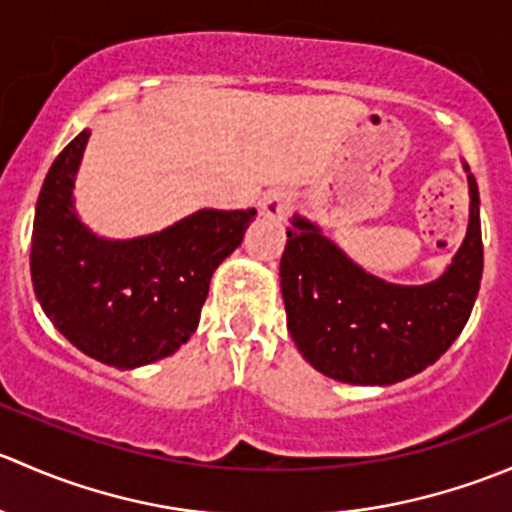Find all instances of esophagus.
I'll return each instance as SVG.
<instances>
[{"label":"esophagus","instance_id":"esophagus-1","mask_svg":"<svg viewBox=\"0 0 512 512\" xmlns=\"http://www.w3.org/2000/svg\"><path fill=\"white\" fill-rule=\"evenodd\" d=\"M289 205H292V198L282 190H272L262 198L260 203V215L267 220H285L289 213Z\"/></svg>","mask_w":512,"mask_h":512}]
</instances>
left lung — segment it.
<instances>
[{
	"instance_id": "1",
	"label": "left lung",
	"mask_w": 512,
	"mask_h": 512,
	"mask_svg": "<svg viewBox=\"0 0 512 512\" xmlns=\"http://www.w3.org/2000/svg\"><path fill=\"white\" fill-rule=\"evenodd\" d=\"M468 193L466 240L446 272L426 285L369 275L317 225L294 215L280 285L289 334L314 369L344 384L389 386L446 354L471 317L483 277L480 198L471 173Z\"/></svg>"
}]
</instances>
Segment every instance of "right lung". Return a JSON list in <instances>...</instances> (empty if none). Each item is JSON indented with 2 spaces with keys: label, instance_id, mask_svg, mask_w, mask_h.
<instances>
[{
  "label": "right lung",
  "instance_id": "obj_1",
  "mask_svg": "<svg viewBox=\"0 0 512 512\" xmlns=\"http://www.w3.org/2000/svg\"><path fill=\"white\" fill-rule=\"evenodd\" d=\"M91 131L51 163L36 200L32 282L54 327L116 369L175 354L198 329L210 277L242 242L255 210H198L153 235L106 240L79 220L74 178Z\"/></svg>",
  "mask_w": 512,
  "mask_h": 512
}]
</instances>
